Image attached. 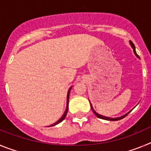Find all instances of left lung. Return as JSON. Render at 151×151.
Here are the masks:
<instances>
[{
  "label": "left lung",
  "mask_w": 151,
  "mask_h": 151,
  "mask_svg": "<svg viewBox=\"0 0 151 151\" xmlns=\"http://www.w3.org/2000/svg\"><path fill=\"white\" fill-rule=\"evenodd\" d=\"M130 44H131V45H132V48L134 49V54H135L136 55L138 56V54H137V53H136V51H135V47H134V44L132 43V41H130ZM91 107L92 110H93V111H94V114H95V115L97 116L98 117V118H100V119H106V120H110V121H116V120H119V119H123L124 117L126 116H127L128 114H129V113H130V112H129V113H126V114H125V115L122 116L118 117V118H110V117H106V116H101V115H99V114H97V113H96V112L94 111V110H93V107H92L91 105Z\"/></svg>",
  "instance_id": "8db88e82"
}]
</instances>
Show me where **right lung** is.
<instances>
[{
    "instance_id": "obj_1",
    "label": "right lung",
    "mask_w": 151,
    "mask_h": 151,
    "mask_svg": "<svg viewBox=\"0 0 151 151\" xmlns=\"http://www.w3.org/2000/svg\"><path fill=\"white\" fill-rule=\"evenodd\" d=\"M70 89H71V88H69V91H68V94H67V104H66V111H65V113H64L63 116L61 117L60 119L59 120L57 121V122H55V123H54V124H53V125H51V126H53V125H57V124H58V123H60V122H62V121L64 119H65V117H66V114H67V112H68V107H69V92H70Z\"/></svg>"
}]
</instances>
